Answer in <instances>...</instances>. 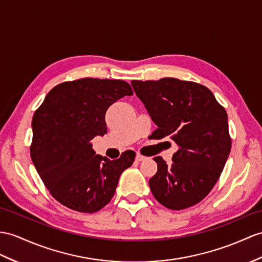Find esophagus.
I'll return each mask as SVG.
<instances>
[{"mask_svg": "<svg viewBox=\"0 0 262 262\" xmlns=\"http://www.w3.org/2000/svg\"><path fill=\"white\" fill-rule=\"evenodd\" d=\"M143 160H145V157H143V156H141V155H138L136 156V161L137 162H141V161H143Z\"/></svg>", "mask_w": 262, "mask_h": 262, "instance_id": "1", "label": "esophagus"}]
</instances>
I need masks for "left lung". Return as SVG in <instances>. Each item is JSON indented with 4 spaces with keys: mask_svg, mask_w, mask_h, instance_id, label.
Listing matches in <instances>:
<instances>
[{
    "mask_svg": "<svg viewBox=\"0 0 262 262\" xmlns=\"http://www.w3.org/2000/svg\"><path fill=\"white\" fill-rule=\"evenodd\" d=\"M131 84L158 126L152 138H167L178 146L170 165L153 158L158 164L149 180L153 196L171 210L196 205L212 190L230 155L226 110L208 88L194 82L164 78Z\"/></svg>",
    "mask_w": 262,
    "mask_h": 262,
    "instance_id": "left-lung-1",
    "label": "left lung"
}]
</instances>
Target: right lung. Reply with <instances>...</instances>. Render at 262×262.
<instances>
[{"instance_id": "1", "label": "right lung", "mask_w": 262, "mask_h": 262, "mask_svg": "<svg viewBox=\"0 0 262 262\" xmlns=\"http://www.w3.org/2000/svg\"><path fill=\"white\" fill-rule=\"evenodd\" d=\"M132 94L122 80L85 78L54 86L35 111L31 159L61 205L93 213L111 201L121 173L131 167L136 153L129 150L110 160L95 155L91 140L107 132L109 106Z\"/></svg>"}]
</instances>
